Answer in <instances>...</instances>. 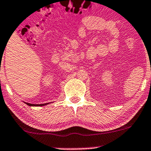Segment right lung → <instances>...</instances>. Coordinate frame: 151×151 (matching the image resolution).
<instances>
[{
	"label": "right lung",
	"mask_w": 151,
	"mask_h": 151,
	"mask_svg": "<svg viewBox=\"0 0 151 151\" xmlns=\"http://www.w3.org/2000/svg\"><path fill=\"white\" fill-rule=\"evenodd\" d=\"M25 104L27 105H28V106H45V105L46 104H48L47 103V104H29V103H26L25 102Z\"/></svg>",
	"instance_id": "1"
}]
</instances>
